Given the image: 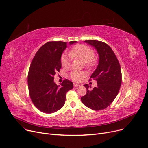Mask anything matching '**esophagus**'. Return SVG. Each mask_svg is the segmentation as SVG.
I'll use <instances>...</instances> for the list:
<instances>
[{
    "instance_id": "obj_1",
    "label": "esophagus",
    "mask_w": 148,
    "mask_h": 148,
    "mask_svg": "<svg viewBox=\"0 0 148 148\" xmlns=\"http://www.w3.org/2000/svg\"><path fill=\"white\" fill-rule=\"evenodd\" d=\"M73 86H74L75 87H77L79 86V84H76V83H74L73 84Z\"/></svg>"
}]
</instances>
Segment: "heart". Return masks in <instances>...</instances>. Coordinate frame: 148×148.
Returning <instances> with one entry per match:
<instances>
[{
	"label": "heart",
	"mask_w": 148,
	"mask_h": 148,
	"mask_svg": "<svg viewBox=\"0 0 148 148\" xmlns=\"http://www.w3.org/2000/svg\"><path fill=\"white\" fill-rule=\"evenodd\" d=\"M68 54L72 58H79L84 61V66L88 69H92L97 65V59L94 56L95 52L87 46L77 45L70 49ZM69 56L67 54H63L61 56V64L63 68H68L70 66ZM70 76L73 81L79 82L84 78L85 73L75 70L70 73Z\"/></svg>",
	"instance_id": "b5f03b06"
}]
</instances>
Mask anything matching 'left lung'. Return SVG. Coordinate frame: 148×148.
<instances>
[{"label": "left lung", "mask_w": 148, "mask_h": 148, "mask_svg": "<svg viewBox=\"0 0 148 148\" xmlns=\"http://www.w3.org/2000/svg\"><path fill=\"white\" fill-rule=\"evenodd\" d=\"M84 42L95 47L99 54V60L90 79L96 81L97 86L89 90V86L85 84L87 93L81 99L89 108L102 110L113 102L120 90L122 83L121 65L115 53L107 43L97 40H86Z\"/></svg>", "instance_id": "1"}]
</instances>
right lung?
Here are the masks:
<instances>
[{
	"mask_svg": "<svg viewBox=\"0 0 148 148\" xmlns=\"http://www.w3.org/2000/svg\"><path fill=\"white\" fill-rule=\"evenodd\" d=\"M66 47V42L49 41L39 49L31 62L27 75L29 96L36 107L45 113L61 109L67 91L73 87V82L66 79L61 86L53 81L54 75L61 68V57Z\"/></svg>",
	"mask_w": 148,
	"mask_h": 148,
	"instance_id": "1",
	"label": "right lung"
}]
</instances>
